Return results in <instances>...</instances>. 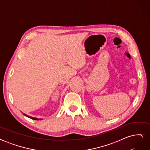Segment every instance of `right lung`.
<instances>
[{"label": "right lung", "instance_id": "right-lung-1", "mask_svg": "<svg viewBox=\"0 0 150 150\" xmlns=\"http://www.w3.org/2000/svg\"><path fill=\"white\" fill-rule=\"evenodd\" d=\"M24 115H25V114H24ZM26 116H28V117H30L31 119H33V120H38V118H35V117H29V116H27V115H25Z\"/></svg>", "mask_w": 150, "mask_h": 150}]
</instances>
